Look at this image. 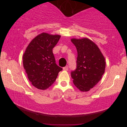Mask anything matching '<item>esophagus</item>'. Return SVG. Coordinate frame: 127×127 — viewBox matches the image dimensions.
<instances>
[{
    "label": "esophagus",
    "mask_w": 127,
    "mask_h": 127,
    "mask_svg": "<svg viewBox=\"0 0 127 127\" xmlns=\"http://www.w3.org/2000/svg\"><path fill=\"white\" fill-rule=\"evenodd\" d=\"M68 65H66V66L64 67H63L64 70H68Z\"/></svg>",
    "instance_id": "1"
}]
</instances>
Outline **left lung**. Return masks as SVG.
Here are the masks:
<instances>
[{"mask_svg": "<svg viewBox=\"0 0 127 127\" xmlns=\"http://www.w3.org/2000/svg\"><path fill=\"white\" fill-rule=\"evenodd\" d=\"M71 41L78 52L76 68L71 72V77L77 88L87 92L101 79L105 71V58L98 46L90 39L72 38Z\"/></svg>", "mask_w": 127, "mask_h": 127, "instance_id": "1", "label": "left lung"}]
</instances>
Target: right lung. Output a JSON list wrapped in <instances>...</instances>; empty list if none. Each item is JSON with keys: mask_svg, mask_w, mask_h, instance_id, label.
Returning a JSON list of instances; mask_svg holds the SVG:
<instances>
[{"mask_svg": "<svg viewBox=\"0 0 127 127\" xmlns=\"http://www.w3.org/2000/svg\"><path fill=\"white\" fill-rule=\"evenodd\" d=\"M61 36L42 33L30 42L23 56L24 68L32 84L39 90L51 87L63 68L55 63L52 49Z\"/></svg>", "mask_w": 127, "mask_h": 127, "instance_id": "obj_1", "label": "right lung"}]
</instances>
